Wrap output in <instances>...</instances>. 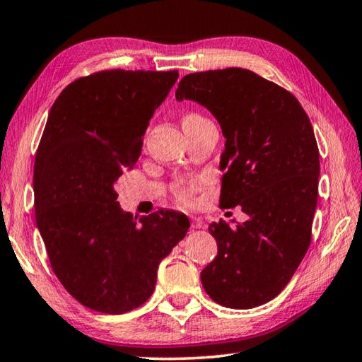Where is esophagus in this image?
<instances>
[{"label": "esophagus", "instance_id": "esophagus-1", "mask_svg": "<svg viewBox=\"0 0 362 362\" xmlns=\"http://www.w3.org/2000/svg\"><path fill=\"white\" fill-rule=\"evenodd\" d=\"M192 228L198 230V228H204V222L200 217H192Z\"/></svg>", "mask_w": 362, "mask_h": 362}]
</instances>
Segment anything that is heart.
<instances>
[{"instance_id": "1", "label": "heart", "mask_w": 362, "mask_h": 362, "mask_svg": "<svg viewBox=\"0 0 362 362\" xmlns=\"http://www.w3.org/2000/svg\"><path fill=\"white\" fill-rule=\"evenodd\" d=\"M208 122L204 119L203 115L197 114V112H187L184 114L182 117V127H190V124H200ZM194 190L195 186L194 184H189V186H181L178 190H176V194H178V198L184 203H189L192 200V195H194Z\"/></svg>"}]
</instances>
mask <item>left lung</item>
Masks as SVG:
<instances>
[{
	"label": "left lung",
	"instance_id": "1",
	"mask_svg": "<svg viewBox=\"0 0 362 362\" xmlns=\"http://www.w3.org/2000/svg\"><path fill=\"white\" fill-rule=\"evenodd\" d=\"M175 97L220 123V208L239 204L248 216L209 225L218 253L202 272L204 291L226 308L261 306L291 281L311 243L320 175L313 124L291 92L245 69L190 73Z\"/></svg>",
	"mask_w": 362,
	"mask_h": 362
}]
</instances>
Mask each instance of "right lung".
<instances>
[{
    "mask_svg": "<svg viewBox=\"0 0 362 362\" xmlns=\"http://www.w3.org/2000/svg\"><path fill=\"white\" fill-rule=\"evenodd\" d=\"M178 70H106L64 88L34 164V208L59 281L81 305L123 314L144 305L159 262L189 230L181 212H124L115 182L134 167Z\"/></svg>",
    "mask_w": 362,
    "mask_h": 362,
    "instance_id": "obj_1",
    "label": "right lung"
}]
</instances>
